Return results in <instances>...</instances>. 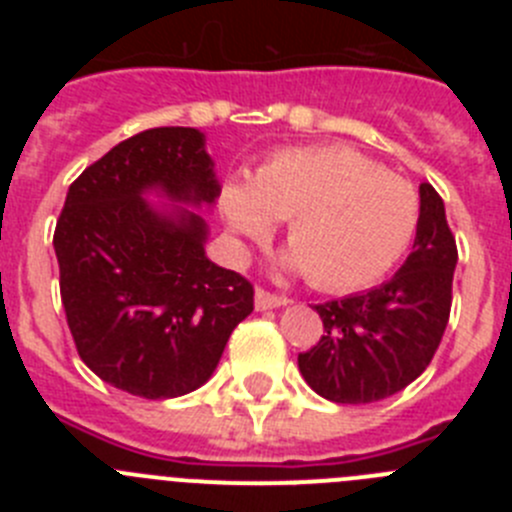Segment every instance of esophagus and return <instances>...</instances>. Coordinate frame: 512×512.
Masks as SVG:
<instances>
[{
  "label": "esophagus",
  "instance_id": "esophagus-1",
  "mask_svg": "<svg viewBox=\"0 0 512 512\" xmlns=\"http://www.w3.org/2000/svg\"><path fill=\"white\" fill-rule=\"evenodd\" d=\"M253 302H256V310H274V307L287 305V297L274 295V292H269V289L259 287L256 289V297H253Z\"/></svg>",
  "mask_w": 512,
  "mask_h": 512
}]
</instances>
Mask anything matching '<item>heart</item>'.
Instances as JSON below:
<instances>
[{
  "instance_id": "b5f03b06",
  "label": "heart",
  "mask_w": 512,
  "mask_h": 512,
  "mask_svg": "<svg viewBox=\"0 0 512 512\" xmlns=\"http://www.w3.org/2000/svg\"><path fill=\"white\" fill-rule=\"evenodd\" d=\"M223 217L235 238L264 241L287 217L292 264L325 292L364 289L405 256L420 223L413 184L346 146L292 148L253 182L225 187Z\"/></svg>"
}]
</instances>
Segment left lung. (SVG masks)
<instances>
[{
    "mask_svg": "<svg viewBox=\"0 0 512 512\" xmlns=\"http://www.w3.org/2000/svg\"><path fill=\"white\" fill-rule=\"evenodd\" d=\"M456 241L446 207L420 184V223L413 253L390 282L315 305L325 336L297 356L320 397L364 405L405 390L431 364L451 312Z\"/></svg>",
    "mask_w": 512,
    "mask_h": 512,
    "instance_id": "8db88e82",
    "label": "left lung"
}]
</instances>
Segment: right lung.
I'll return each mask as SVG.
<instances>
[{"instance_id": "obj_1", "label": "right lung", "mask_w": 512, "mask_h": 512, "mask_svg": "<svg viewBox=\"0 0 512 512\" xmlns=\"http://www.w3.org/2000/svg\"><path fill=\"white\" fill-rule=\"evenodd\" d=\"M148 189L212 205L220 184L194 128H153L117 143L69 187L53 233L61 302L81 361L146 400L197 390L253 310V284L205 256L207 225L158 210Z\"/></svg>"}]
</instances>
